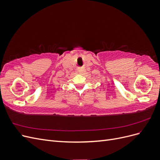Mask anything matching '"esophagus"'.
I'll list each match as a JSON object with an SVG mask.
<instances>
[{
	"label": "esophagus",
	"instance_id": "1",
	"mask_svg": "<svg viewBox=\"0 0 160 160\" xmlns=\"http://www.w3.org/2000/svg\"><path fill=\"white\" fill-rule=\"evenodd\" d=\"M79 73L81 75H85V73L86 72V69L84 67H79Z\"/></svg>",
	"mask_w": 160,
	"mask_h": 160
}]
</instances>
